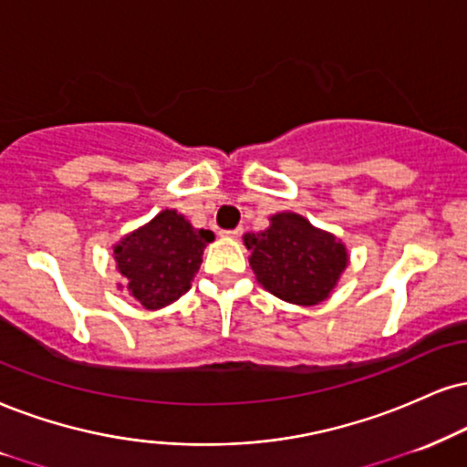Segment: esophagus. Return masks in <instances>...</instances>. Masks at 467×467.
<instances>
[{"mask_svg":"<svg viewBox=\"0 0 467 467\" xmlns=\"http://www.w3.org/2000/svg\"><path fill=\"white\" fill-rule=\"evenodd\" d=\"M223 235H227V238H240V235H243V227L227 229V232H223Z\"/></svg>","mask_w":467,"mask_h":467,"instance_id":"esophagus-1","label":"esophagus"}]
</instances>
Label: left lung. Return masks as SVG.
I'll return each mask as SVG.
<instances>
[{
    "label": "left lung",
    "instance_id": "8db88e82",
    "mask_svg": "<svg viewBox=\"0 0 467 467\" xmlns=\"http://www.w3.org/2000/svg\"><path fill=\"white\" fill-rule=\"evenodd\" d=\"M244 244L257 281L296 305L325 301L348 262L342 243L292 212L270 218L262 234H246Z\"/></svg>",
    "mask_w": 467,
    "mask_h": 467
}]
</instances>
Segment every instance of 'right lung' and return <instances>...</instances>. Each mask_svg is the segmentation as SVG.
I'll return each mask as SVG.
<instances>
[{
  "label": "right lung",
  "instance_id": "right-lung-1",
  "mask_svg": "<svg viewBox=\"0 0 467 467\" xmlns=\"http://www.w3.org/2000/svg\"><path fill=\"white\" fill-rule=\"evenodd\" d=\"M212 240L210 229H194L175 210H164L123 238L114 249V260L128 279L131 296L142 307L160 309L190 290L205 244Z\"/></svg>",
  "mask_w": 467,
  "mask_h": 467
}]
</instances>
